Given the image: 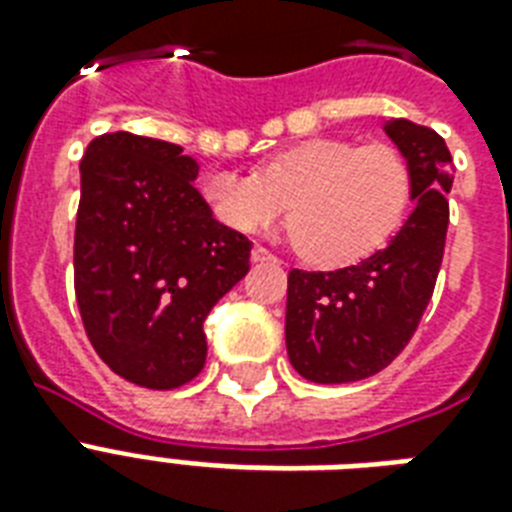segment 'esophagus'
Returning <instances> with one entry per match:
<instances>
[{"label": "esophagus", "mask_w": 512, "mask_h": 512, "mask_svg": "<svg viewBox=\"0 0 512 512\" xmlns=\"http://www.w3.org/2000/svg\"><path fill=\"white\" fill-rule=\"evenodd\" d=\"M268 260H276V257H273L265 247H260V244L252 247V263H268Z\"/></svg>", "instance_id": "34e87169"}]
</instances>
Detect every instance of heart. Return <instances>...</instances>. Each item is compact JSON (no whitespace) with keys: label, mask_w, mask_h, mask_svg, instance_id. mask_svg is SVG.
Wrapping results in <instances>:
<instances>
[{"label":"heart","mask_w":512,"mask_h":512,"mask_svg":"<svg viewBox=\"0 0 512 512\" xmlns=\"http://www.w3.org/2000/svg\"><path fill=\"white\" fill-rule=\"evenodd\" d=\"M201 199L223 225L260 233L287 215L311 263L348 265L372 255L396 231L412 193L409 164L396 148L316 138L279 151L257 175L212 170Z\"/></svg>","instance_id":"b5f03b06"}]
</instances>
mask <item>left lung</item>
Segmentation results:
<instances>
[{"instance_id":"8db88e82","label":"left lung","mask_w":512,"mask_h":512,"mask_svg":"<svg viewBox=\"0 0 512 512\" xmlns=\"http://www.w3.org/2000/svg\"><path fill=\"white\" fill-rule=\"evenodd\" d=\"M382 130L409 164L412 212L382 249L337 271H289L287 353L305 380L372 377L406 348L428 308L444 257L452 154L438 132L409 119Z\"/></svg>"}]
</instances>
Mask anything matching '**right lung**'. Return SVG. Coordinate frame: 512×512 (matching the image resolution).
I'll return each instance as SVG.
<instances>
[{
    "label": "right lung",
    "mask_w": 512,
    "mask_h": 512,
    "mask_svg": "<svg viewBox=\"0 0 512 512\" xmlns=\"http://www.w3.org/2000/svg\"><path fill=\"white\" fill-rule=\"evenodd\" d=\"M74 287L92 348L124 380L170 390L207 358L204 319L249 271L252 241L193 188L199 162L167 140L108 132L79 164Z\"/></svg>",
    "instance_id": "right-lung-1"
}]
</instances>
